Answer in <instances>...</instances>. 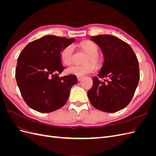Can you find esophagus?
<instances>
[{
  "mask_svg": "<svg viewBox=\"0 0 156 156\" xmlns=\"http://www.w3.org/2000/svg\"><path fill=\"white\" fill-rule=\"evenodd\" d=\"M82 79H83V77H81V76H77V80H78L79 81H81Z\"/></svg>",
  "mask_w": 156,
  "mask_h": 156,
  "instance_id": "esophagus-1",
  "label": "esophagus"
}]
</instances>
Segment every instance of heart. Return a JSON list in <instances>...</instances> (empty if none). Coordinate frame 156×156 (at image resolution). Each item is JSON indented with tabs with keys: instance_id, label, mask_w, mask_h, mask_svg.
I'll list each match as a JSON object with an SVG mask.
<instances>
[{
	"instance_id": "b5f03b06",
	"label": "heart",
	"mask_w": 156,
	"mask_h": 156,
	"mask_svg": "<svg viewBox=\"0 0 156 156\" xmlns=\"http://www.w3.org/2000/svg\"><path fill=\"white\" fill-rule=\"evenodd\" d=\"M81 48L88 54V56L84 60V63L80 66H72L66 69V73L74 75L77 76H83L84 75L92 73L94 69V66L92 64H97L98 58L97 54L98 48L97 45L92 41H86L80 44ZM74 52V48L72 45H69L62 50L60 54L61 62L65 66H69L72 63V57Z\"/></svg>"
}]
</instances>
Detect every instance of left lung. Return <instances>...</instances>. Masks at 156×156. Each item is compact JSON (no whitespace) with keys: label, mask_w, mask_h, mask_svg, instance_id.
I'll return each instance as SVG.
<instances>
[{"label":"left lung","mask_w":156,"mask_h":156,"mask_svg":"<svg viewBox=\"0 0 156 156\" xmlns=\"http://www.w3.org/2000/svg\"><path fill=\"white\" fill-rule=\"evenodd\" d=\"M100 47L103 62L93 85L88 91L92 105L97 109L115 112L125 108L133 97L138 85L139 62L131 46L118 37L104 34L90 37ZM108 80L100 81V78Z\"/></svg>","instance_id":"obj_1"}]
</instances>
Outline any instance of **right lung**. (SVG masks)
Returning a JSON list of instances; mask_svg holds the SVG:
<instances>
[{
  "instance_id": "1",
  "label": "right lung",
  "mask_w": 156,
  "mask_h": 156,
  "mask_svg": "<svg viewBox=\"0 0 156 156\" xmlns=\"http://www.w3.org/2000/svg\"><path fill=\"white\" fill-rule=\"evenodd\" d=\"M74 41L48 35L30 42L21 52L16 79L23 100L32 109L51 112L66 104L77 79L74 75L58 77L64 69L60 54Z\"/></svg>"
}]
</instances>
